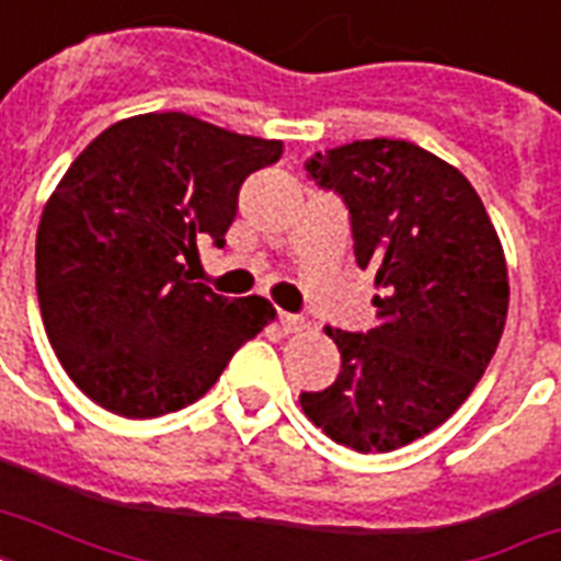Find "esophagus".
<instances>
[{
    "mask_svg": "<svg viewBox=\"0 0 561 561\" xmlns=\"http://www.w3.org/2000/svg\"><path fill=\"white\" fill-rule=\"evenodd\" d=\"M279 325H282V332L290 334V332H299L302 325H306V320L299 314H288V311H279Z\"/></svg>",
    "mask_w": 561,
    "mask_h": 561,
    "instance_id": "1",
    "label": "esophagus"
}]
</instances>
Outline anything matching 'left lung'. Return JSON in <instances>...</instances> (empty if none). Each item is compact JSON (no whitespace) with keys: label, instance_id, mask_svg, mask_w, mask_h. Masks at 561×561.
<instances>
[{"label":"left lung","instance_id":"obj_1","mask_svg":"<svg viewBox=\"0 0 561 561\" xmlns=\"http://www.w3.org/2000/svg\"><path fill=\"white\" fill-rule=\"evenodd\" d=\"M306 171L350 209L378 323L325 329L341 375L299 404L334 443L396 451L443 425L486 373L510 306L504 250L469 180L413 142L317 151Z\"/></svg>","mask_w":561,"mask_h":561}]
</instances>
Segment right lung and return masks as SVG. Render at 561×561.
<instances>
[{
  "label": "right lung",
  "mask_w": 561,
  "mask_h": 561,
  "mask_svg": "<svg viewBox=\"0 0 561 561\" xmlns=\"http://www.w3.org/2000/svg\"><path fill=\"white\" fill-rule=\"evenodd\" d=\"M282 142L186 113L116 122L69 165L37 229L48 343L78 390L127 419L197 401L273 320L262 297L192 282L197 244H227L238 192Z\"/></svg>",
  "instance_id": "1"
}]
</instances>
